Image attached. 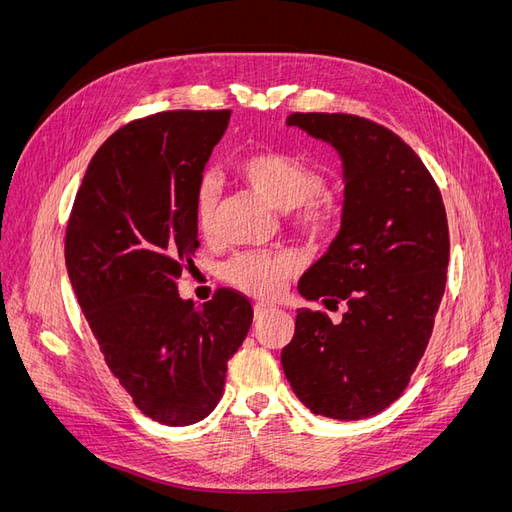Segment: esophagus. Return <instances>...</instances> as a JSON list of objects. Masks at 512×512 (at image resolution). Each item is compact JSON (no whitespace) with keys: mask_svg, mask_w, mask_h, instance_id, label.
Masks as SVG:
<instances>
[{"mask_svg":"<svg viewBox=\"0 0 512 512\" xmlns=\"http://www.w3.org/2000/svg\"><path fill=\"white\" fill-rule=\"evenodd\" d=\"M271 312H275V307H273V305H269V303H258V305L254 307V316H256V320L265 318V316H267V314H271Z\"/></svg>","mask_w":512,"mask_h":512,"instance_id":"34e87169","label":"esophagus"}]
</instances>
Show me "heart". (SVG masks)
I'll use <instances>...</instances> for the list:
<instances>
[{
	"label": "heart",
	"mask_w": 512,
	"mask_h": 512,
	"mask_svg": "<svg viewBox=\"0 0 512 512\" xmlns=\"http://www.w3.org/2000/svg\"><path fill=\"white\" fill-rule=\"evenodd\" d=\"M243 183L269 203L286 211L292 224L309 237H327L339 226L342 205L329 190H322L318 170L277 149H260L243 156L235 164ZM220 207V185L213 177H203L194 192V215L203 235H211ZM297 273V262L286 254H241L232 258L226 280L256 299H273L290 277Z\"/></svg>",
	"instance_id": "obj_1"
}]
</instances>
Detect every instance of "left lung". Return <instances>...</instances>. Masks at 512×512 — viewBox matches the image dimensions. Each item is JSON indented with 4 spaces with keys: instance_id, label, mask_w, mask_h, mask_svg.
<instances>
[{
    "instance_id": "left-lung-1",
    "label": "left lung",
    "mask_w": 512,
    "mask_h": 512,
    "mask_svg": "<svg viewBox=\"0 0 512 512\" xmlns=\"http://www.w3.org/2000/svg\"><path fill=\"white\" fill-rule=\"evenodd\" d=\"M286 123L342 158V228L299 292L348 312L333 324L299 309L282 367L305 408L359 421L401 397L429 344L451 250L442 194L412 147L374 121L292 113Z\"/></svg>"
}]
</instances>
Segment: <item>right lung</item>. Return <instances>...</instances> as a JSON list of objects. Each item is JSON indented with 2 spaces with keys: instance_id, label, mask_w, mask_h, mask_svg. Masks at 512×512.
I'll use <instances>...</instances> for the list:
<instances>
[{
  "instance_id": "add662e5",
  "label": "right lung",
  "mask_w": 512,
  "mask_h": 512,
  "mask_svg": "<svg viewBox=\"0 0 512 512\" xmlns=\"http://www.w3.org/2000/svg\"><path fill=\"white\" fill-rule=\"evenodd\" d=\"M230 111H166L106 138L66 230V267L108 369L151 421H203L224 393L228 359L252 327L243 294L200 307L177 280L198 247L194 192Z\"/></svg>"
}]
</instances>
